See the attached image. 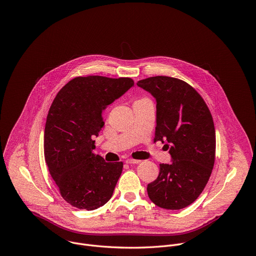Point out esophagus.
I'll return each instance as SVG.
<instances>
[{
    "instance_id": "1",
    "label": "esophagus",
    "mask_w": 256,
    "mask_h": 256,
    "mask_svg": "<svg viewBox=\"0 0 256 256\" xmlns=\"http://www.w3.org/2000/svg\"><path fill=\"white\" fill-rule=\"evenodd\" d=\"M140 162V160H134V158H128L126 160V164H138Z\"/></svg>"
}]
</instances>
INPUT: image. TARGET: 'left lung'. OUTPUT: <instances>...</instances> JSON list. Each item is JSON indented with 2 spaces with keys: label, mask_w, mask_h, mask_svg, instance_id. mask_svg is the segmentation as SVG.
<instances>
[{
  "label": "left lung",
  "mask_w": 256,
  "mask_h": 256,
  "mask_svg": "<svg viewBox=\"0 0 256 256\" xmlns=\"http://www.w3.org/2000/svg\"><path fill=\"white\" fill-rule=\"evenodd\" d=\"M156 102L154 142H166L172 164H160L158 178L148 185L150 201L168 210H180L202 193L215 162L216 136L211 112L187 82L168 76L138 81Z\"/></svg>",
  "instance_id": "8db88e82"
}]
</instances>
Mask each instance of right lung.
Wrapping results in <instances>:
<instances>
[{
    "label": "right lung",
    "instance_id": "obj_1",
    "mask_svg": "<svg viewBox=\"0 0 256 256\" xmlns=\"http://www.w3.org/2000/svg\"><path fill=\"white\" fill-rule=\"evenodd\" d=\"M128 77H76L60 90L48 112L44 154L62 198L78 209L94 210L112 196L122 162L96 154L94 136L104 126L102 112L132 86Z\"/></svg>",
    "mask_w": 256,
    "mask_h": 256
}]
</instances>
